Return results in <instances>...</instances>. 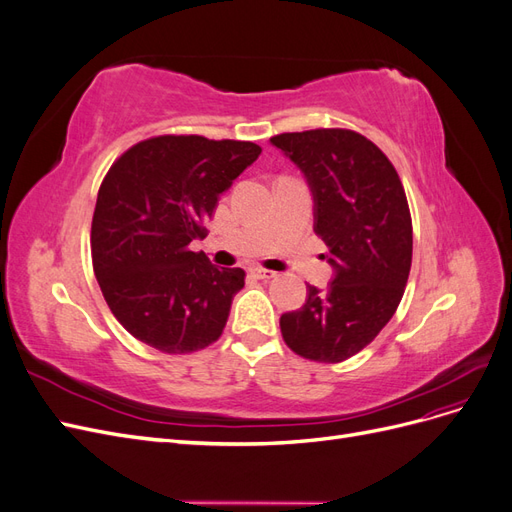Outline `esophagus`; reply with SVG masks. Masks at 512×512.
<instances>
[{"label": "esophagus", "mask_w": 512, "mask_h": 512, "mask_svg": "<svg viewBox=\"0 0 512 512\" xmlns=\"http://www.w3.org/2000/svg\"><path fill=\"white\" fill-rule=\"evenodd\" d=\"M252 275H254V277H258V280H273V277H275L277 273H275V271H271V269L254 267V269H252Z\"/></svg>", "instance_id": "1"}]
</instances>
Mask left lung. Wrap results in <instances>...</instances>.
<instances>
[{
  "label": "left lung",
  "mask_w": 512,
  "mask_h": 512,
  "mask_svg": "<svg viewBox=\"0 0 512 512\" xmlns=\"http://www.w3.org/2000/svg\"><path fill=\"white\" fill-rule=\"evenodd\" d=\"M307 177L316 235L329 250L333 282L280 318L286 346L316 363H342L397 312L412 267V218L395 166L363 134L344 128L271 138Z\"/></svg>",
  "instance_id": "obj_1"
}]
</instances>
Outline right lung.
<instances>
[{
  "label": "right lung",
  "mask_w": 512,
  "mask_h": 512,
  "mask_svg": "<svg viewBox=\"0 0 512 512\" xmlns=\"http://www.w3.org/2000/svg\"><path fill=\"white\" fill-rule=\"evenodd\" d=\"M250 141L164 134L132 145L108 168L91 220V260L119 324L164 354L218 342L243 269L213 267L205 239L220 194L258 156Z\"/></svg>",
  "instance_id": "obj_1"
}]
</instances>
